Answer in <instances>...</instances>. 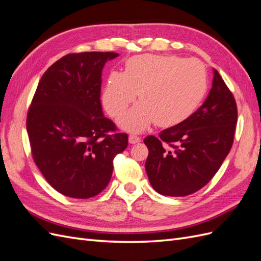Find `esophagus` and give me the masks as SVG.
I'll list each match as a JSON object with an SVG mask.
<instances>
[{"label": "esophagus", "mask_w": 261, "mask_h": 261, "mask_svg": "<svg viewBox=\"0 0 261 261\" xmlns=\"http://www.w3.org/2000/svg\"><path fill=\"white\" fill-rule=\"evenodd\" d=\"M128 140H129L130 144H138L141 141V138L139 136H137L136 134H132V135H129Z\"/></svg>", "instance_id": "esophagus-1"}]
</instances>
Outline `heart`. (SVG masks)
Wrapping results in <instances>:
<instances>
[{
    "instance_id": "heart-1",
    "label": "heart",
    "mask_w": 261,
    "mask_h": 261,
    "mask_svg": "<svg viewBox=\"0 0 261 261\" xmlns=\"http://www.w3.org/2000/svg\"><path fill=\"white\" fill-rule=\"evenodd\" d=\"M207 89V69L200 61L144 54L126 62L124 73L109 75L102 102L108 113L116 117L138 91L140 102L118 123L129 132H139L154 122L161 127L184 122L198 109Z\"/></svg>"
}]
</instances>
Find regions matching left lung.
Segmentation results:
<instances>
[{
  "label": "left lung",
  "mask_w": 261,
  "mask_h": 261,
  "mask_svg": "<svg viewBox=\"0 0 261 261\" xmlns=\"http://www.w3.org/2000/svg\"><path fill=\"white\" fill-rule=\"evenodd\" d=\"M238 107L213 68L212 88L187 120L144 139L146 172L155 192L183 197L199 191L215 176L233 145Z\"/></svg>",
  "instance_id": "obj_1"
}]
</instances>
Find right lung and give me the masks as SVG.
I'll list each match as a JSON object with an SVG mask.
<instances>
[{"instance_id": "right-lung-1", "label": "right lung", "mask_w": 261, "mask_h": 261, "mask_svg": "<svg viewBox=\"0 0 261 261\" xmlns=\"http://www.w3.org/2000/svg\"><path fill=\"white\" fill-rule=\"evenodd\" d=\"M114 52L72 53L41 77L27 114L34 161L59 193L87 199L101 193L113 159L128 145L127 134L102 112L101 75Z\"/></svg>"}]
</instances>
